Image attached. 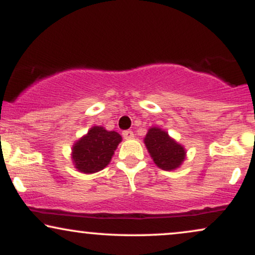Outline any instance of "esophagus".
Segmentation results:
<instances>
[{"mask_svg": "<svg viewBox=\"0 0 255 255\" xmlns=\"http://www.w3.org/2000/svg\"><path fill=\"white\" fill-rule=\"evenodd\" d=\"M122 135H124V137L125 139H133L134 137V134H133V131L131 130H125L124 133H122Z\"/></svg>", "mask_w": 255, "mask_h": 255, "instance_id": "obj_1", "label": "esophagus"}]
</instances>
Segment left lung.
Returning a JSON list of instances; mask_svg holds the SVG:
<instances>
[{
  "mask_svg": "<svg viewBox=\"0 0 255 255\" xmlns=\"http://www.w3.org/2000/svg\"><path fill=\"white\" fill-rule=\"evenodd\" d=\"M144 142L154 164L162 170H175L184 162L187 153L184 146L178 144L162 128H148Z\"/></svg>",
  "mask_w": 255,
  "mask_h": 255,
  "instance_id": "8db88e82",
  "label": "left lung"
}]
</instances>
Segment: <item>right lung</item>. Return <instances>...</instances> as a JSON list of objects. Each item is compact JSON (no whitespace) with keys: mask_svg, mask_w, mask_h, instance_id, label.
<instances>
[{"mask_svg":"<svg viewBox=\"0 0 255 255\" xmlns=\"http://www.w3.org/2000/svg\"><path fill=\"white\" fill-rule=\"evenodd\" d=\"M122 136L118 131L107 130L102 126H93L72 147L74 168L84 174L98 172L110 163Z\"/></svg>","mask_w":255,"mask_h":255,"instance_id":"right-lung-1","label":"right lung"}]
</instances>
